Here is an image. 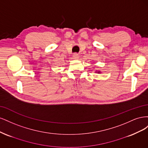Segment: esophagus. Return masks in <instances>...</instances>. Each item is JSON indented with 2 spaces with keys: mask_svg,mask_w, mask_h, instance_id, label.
Masks as SVG:
<instances>
[{
  "mask_svg": "<svg viewBox=\"0 0 148 148\" xmlns=\"http://www.w3.org/2000/svg\"><path fill=\"white\" fill-rule=\"evenodd\" d=\"M79 56H78V53H74V54L73 55V59H75V60H77V59H78V57Z\"/></svg>",
  "mask_w": 148,
  "mask_h": 148,
  "instance_id": "obj_1",
  "label": "esophagus"
}]
</instances>
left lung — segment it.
<instances>
[{"instance_id":"1","label":"left lung","mask_w":148,"mask_h":148,"mask_svg":"<svg viewBox=\"0 0 148 148\" xmlns=\"http://www.w3.org/2000/svg\"><path fill=\"white\" fill-rule=\"evenodd\" d=\"M96 73H100L101 71H96Z\"/></svg>"}]
</instances>
